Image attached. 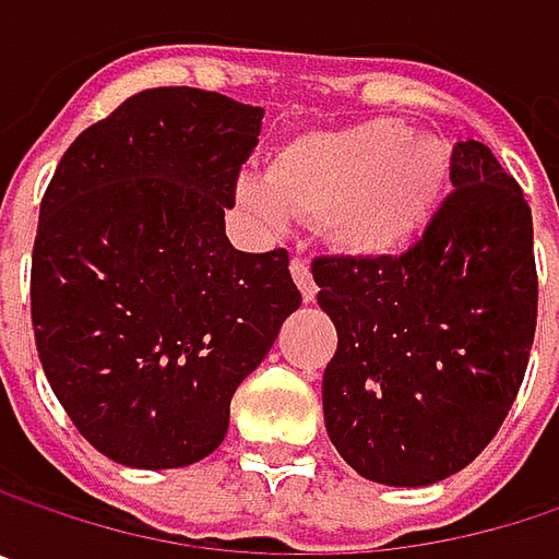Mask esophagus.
Wrapping results in <instances>:
<instances>
[{
  "instance_id": "1",
  "label": "esophagus",
  "mask_w": 559,
  "mask_h": 559,
  "mask_svg": "<svg viewBox=\"0 0 559 559\" xmlns=\"http://www.w3.org/2000/svg\"><path fill=\"white\" fill-rule=\"evenodd\" d=\"M290 275L297 281L304 300H313V297H317V281L310 275V262H307V259H294V262H290Z\"/></svg>"
}]
</instances>
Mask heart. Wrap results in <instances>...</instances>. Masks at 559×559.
I'll use <instances>...</instances> for the list:
<instances>
[{
    "instance_id": "obj_1",
    "label": "heart",
    "mask_w": 559,
    "mask_h": 559,
    "mask_svg": "<svg viewBox=\"0 0 559 559\" xmlns=\"http://www.w3.org/2000/svg\"><path fill=\"white\" fill-rule=\"evenodd\" d=\"M450 170L447 139L407 132L397 119H362L287 139L269 158L265 190L249 187L246 203L265 219H320L340 252L394 255L437 216Z\"/></svg>"
}]
</instances>
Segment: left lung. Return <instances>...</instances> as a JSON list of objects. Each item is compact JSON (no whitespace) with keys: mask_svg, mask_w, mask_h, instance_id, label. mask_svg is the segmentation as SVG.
<instances>
[{"mask_svg":"<svg viewBox=\"0 0 559 559\" xmlns=\"http://www.w3.org/2000/svg\"><path fill=\"white\" fill-rule=\"evenodd\" d=\"M453 190L397 255H320L336 323L323 417L340 456L385 486L469 466L524 382L537 326L531 206L483 142L453 145Z\"/></svg>","mask_w":559,"mask_h":559,"instance_id":"left-lung-1","label":"left lung"}]
</instances>
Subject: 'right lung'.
<instances>
[{
    "label": "right lung",
    "instance_id": "right-lung-1",
    "mask_svg": "<svg viewBox=\"0 0 559 559\" xmlns=\"http://www.w3.org/2000/svg\"><path fill=\"white\" fill-rule=\"evenodd\" d=\"M262 116L210 90H142L73 139L45 190L35 346L73 427L122 466L210 456L300 307L287 252H239L223 226Z\"/></svg>",
    "mask_w": 559,
    "mask_h": 559
}]
</instances>
